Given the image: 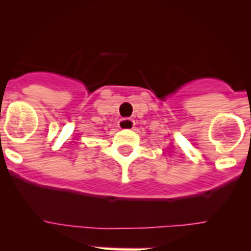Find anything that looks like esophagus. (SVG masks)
I'll return each instance as SVG.
<instances>
[{"mask_svg": "<svg viewBox=\"0 0 251 251\" xmlns=\"http://www.w3.org/2000/svg\"><path fill=\"white\" fill-rule=\"evenodd\" d=\"M118 126L121 129H130V128L134 127V121L130 118H122Z\"/></svg>", "mask_w": 251, "mask_h": 251, "instance_id": "esophagus-1", "label": "esophagus"}]
</instances>
